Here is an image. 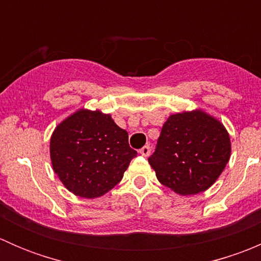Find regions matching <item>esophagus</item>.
<instances>
[{
    "label": "esophagus",
    "mask_w": 261,
    "mask_h": 261,
    "mask_svg": "<svg viewBox=\"0 0 261 261\" xmlns=\"http://www.w3.org/2000/svg\"><path fill=\"white\" fill-rule=\"evenodd\" d=\"M139 152H140L143 156H149L150 152H151V149H150L149 145H145L144 147H141L140 150H139Z\"/></svg>",
    "instance_id": "1"
}]
</instances>
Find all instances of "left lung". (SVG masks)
Returning <instances> with one entry per match:
<instances>
[{
  "mask_svg": "<svg viewBox=\"0 0 261 261\" xmlns=\"http://www.w3.org/2000/svg\"><path fill=\"white\" fill-rule=\"evenodd\" d=\"M230 152L223 125L194 111L168 118L147 160L163 186L186 196L210 188L225 169Z\"/></svg>",
  "mask_w": 261,
  "mask_h": 261,
  "instance_id": "1",
  "label": "left lung"
}]
</instances>
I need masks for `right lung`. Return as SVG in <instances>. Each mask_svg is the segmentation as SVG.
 <instances>
[{
    "instance_id": "obj_1",
    "label": "right lung",
    "mask_w": 261,
    "mask_h": 261,
    "mask_svg": "<svg viewBox=\"0 0 261 261\" xmlns=\"http://www.w3.org/2000/svg\"><path fill=\"white\" fill-rule=\"evenodd\" d=\"M136 155L128 134L98 111L75 112L55 128L50 140L53 169L70 192L83 198L111 191Z\"/></svg>"
}]
</instances>
